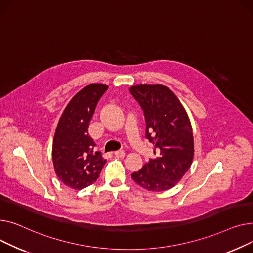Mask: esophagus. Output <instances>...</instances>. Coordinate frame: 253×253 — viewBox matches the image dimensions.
<instances>
[{"mask_svg": "<svg viewBox=\"0 0 253 253\" xmlns=\"http://www.w3.org/2000/svg\"><path fill=\"white\" fill-rule=\"evenodd\" d=\"M114 155L117 156V157H124L126 155V153H125L124 150H117V151L114 152Z\"/></svg>", "mask_w": 253, "mask_h": 253, "instance_id": "obj_1", "label": "esophagus"}]
</instances>
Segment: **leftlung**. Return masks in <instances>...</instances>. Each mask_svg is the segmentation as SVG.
Returning <instances> with one entry per match:
<instances>
[{
    "mask_svg": "<svg viewBox=\"0 0 253 253\" xmlns=\"http://www.w3.org/2000/svg\"><path fill=\"white\" fill-rule=\"evenodd\" d=\"M143 109L146 139L155 157L131 173V179L149 191H166L181 181L192 165L194 140L188 114L168 86L139 84L129 87Z\"/></svg>",
    "mask_w": 253,
    "mask_h": 253,
    "instance_id": "left-lung-1",
    "label": "left lung"
}]
</instances>
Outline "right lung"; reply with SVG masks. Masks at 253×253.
Wrapping results in <instances>:
<instances>
[{"mask_svg": "<svg viewBox=\"0 0 253 253\" xmlns=\"http://www.w3.org/2000/svg\"><path fill=\"white\" fill-rule=\"evenodd\" d=\"M107 85L91 84L74 96L65 107L53 140L52 158L57 176L65 186L82 190L96 182L106 163L88 135V125Z\"/></svg>", "mask_w": 253, "mask_h": 253, "instance_id": "1", "label": "right lung"}]
</instances>
